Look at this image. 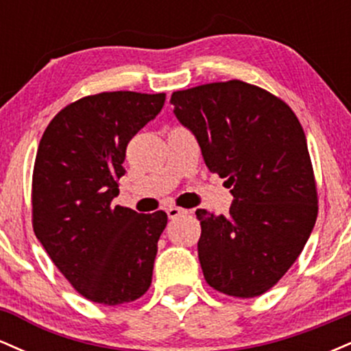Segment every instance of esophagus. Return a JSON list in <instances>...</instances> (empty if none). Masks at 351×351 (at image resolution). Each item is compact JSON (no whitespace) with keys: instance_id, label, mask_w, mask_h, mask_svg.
<instances>
[{"instance_id":"esophagus-1","label":"esophagus","mask_w":351,"mask_h":351,"mask_svg":"<svg viewBox=\"0 0 351 351\" xmlns=\"http://www.w3.org/2000/svg\"><path fill=\"white\" fill-rule=\"evenodd\" d=\"M167 215H168V217H170V219H176V217L186 216L188 209L178 208V206H170V208H167Z\"/></svg>"}]
</instances>
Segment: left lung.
<instances>
[{"label":"left lung","mask_w":351,"mask_h":351,"mask_svg":"<svg viewBox=\"0 0 351 351\" xmlns=\"http://www.w3.org/2000/svg\"><path fill=\"white\" fill-rule=\"evenodd\" d=\"M176 119L209 171L234 196L229 215L198 209V257L213 289L239 299L267 292L300 256L318 215L304 128L284 100L243 80L176 90Z\"/></svg>","instance_id":"left-lung-1"}]
</instances>
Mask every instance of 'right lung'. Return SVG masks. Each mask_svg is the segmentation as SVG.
Instances as JSON below:
<instances>
[{"label": "right lung", "mask_w": 351, "mask_h": 351, "mask_svg": "<svg viewBox=\"0 0 351 351\" xmlns=\"http://www.w3.org/2000/svg\"><path fill=\"white\" fill-rule=\"evenodd\" d=\"M165 94L117 90L69 104L44 130L33 170L34 234L86 299L134 302L152 285L165 211L112 206L127 145L158 115Z\"/></svg>", "instance_id": "1"}]
</instances>
